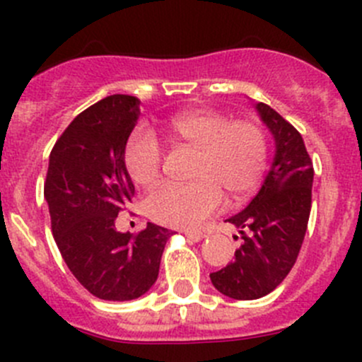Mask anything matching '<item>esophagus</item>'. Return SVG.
Masks as SVG:
<instances>
[{
	"label": "esophagus",
	"mask_w": 362,
	"mask_h": 362,
	"mask_svg": "<svg viewBox=\"0 0 362 362\" xmlns=\"http://www.w3.org/2000/svg\"><path fill=\"white\" fill-rule=\"evenodd\" d=\"M184 235L187 236V238L191 240V242H199V240L204 238L203 233L202 231H196V229H185Z\"/></svg>",
	"instance_id": "34e87169"
}]
</instances>
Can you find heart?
Returning <instances> with one entry per match:
<instances>
[{
	"instance_id": "b5f03b06",
	"label": "heart",
	"mask_w": 362,
	"mask_h": 362,
	"mask_svg": "<svg viewBox=\"0 0 362 362\" xmlns=\"http://www.w3.org/2000/svg\"><path fill=\"white\" fill-rule=\"evenodd\" d=\"M171 136L196 152L189 184H160L145 198L152 221L175 228H194L214 215L224 194L238 199L254 191L268 159L261 127L250 120H231L215 110L177 113L166 122ZM131 180L141 187L156 184L163 168L159 141L147 129H136L124 147Z\"/></svg>"
}]
</instances>
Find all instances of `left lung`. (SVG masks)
<instances>
[{"mask_svg": "<svg viewBox=\"0 0 362 362\" xmlns=\"http://www.w3.org/2000/svg\"><path fill=\"white\" fill-rule=\"evenodd\" d=\"M257 112L275 138V158L249 206L228 218L243 240L235 261L210 273L218 293L243 301L269 294L289 275L312 208L313 164L303 136L266 103H257Z\"/></svg>", "mask_w": 362, "mask_h": 362, "instance_id": "8db88e82", "label": "left lung"}]
</instances>
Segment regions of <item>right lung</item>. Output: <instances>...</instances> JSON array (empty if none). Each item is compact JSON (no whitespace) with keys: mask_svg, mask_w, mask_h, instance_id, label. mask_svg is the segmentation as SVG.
<instances>
[{"mask_svg":"<svg viewBox=\"0 0 362 362\" xmlns=\"http://www.w3.org/2000/svg\"><path fill=\"white\" fill-rule=\"evenodd\" d=\"M140 117V101L113 94L73 119L50 152L43 194L61 255L90 294L129 301L159 275L171 231L148 222L136 235L115 218L134 196L124 147Z\"/></svg>","mask_w":362,"mask_h":362,"instance_id":"obj_1","label":"right lung"}]
</instances>
